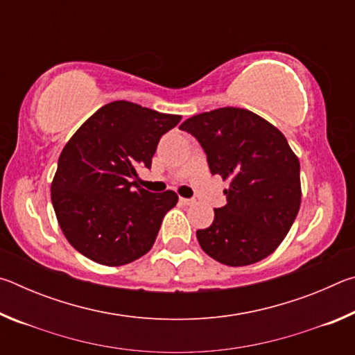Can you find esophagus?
<instances>
[{
  "mask_svg": "<svg viewBox=\"0 0 355 355\" xmlns=\"http://www.w3.org/2000/svg\"><path fill=\"white\" fill-rule=\"evenodd\" d=\"M180 203H182V205H192V203H194V200H192V199H184V197H180Z\"/></svg>",
  "mask_w": 355,
  "mask_h": 355,
  "instance_id": "obj_1",
  "label": "esophagus"
}]
</instances>
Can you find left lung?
Segmentation results:
<instances>
[{"mask_svg":"<svg viewBox=\"0 0 355 355\" xmlns=\"http://www.w3.org/2000/svg\"><path fill=\"white\" fill-rule=\"evenodd\" d=\"M207 153L213 175L230 180L227 203L197 230L200 248L227 266H248L284 241L300 207V166L286 137L241 107L197 114L180 125Z\"/></svg>","mask_w":355,"mask_h":355,"instance_id":"8db88e82","label":"left lung"}]
</instances>
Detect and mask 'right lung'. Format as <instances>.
<instances>
[{
    "mask_svg": "<svg viewBox=\"0 0 355 355\" xmlns=\"http://www.w3.org/2000/svg\"><path fill=\"white\" fill-rule=\"evenodd\" d=\"M180 120L119 100L100 107L65 144L51 202L62 233L80 254L122 266L152 249L178 196L142 189L137 169L152 167L161 136Z\"/></svg>",
    "mask_w": 355,
    "mask_h": 355,
    "instance_id": "obj_1",
    "label": "right lung"
}]
</instances>
